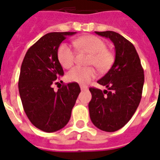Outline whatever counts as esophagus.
Segmentation results:
<instances>
[{
  "label": "esophagus",
  "instance_id": "1",
  "mask_svg": "<svg viewBox=\"0 0 160 160\" xmlns=\"http://www.w3.org/2000/svg\"><path fill=\"white\" fill-rule=\"evenodd\" d=\"M80 88H81V90H85V89H87V86H85V85H83V84H80Z\"/></svg>",
  "mask_w": 160,
  "mask_h": 160
}]
</instances>
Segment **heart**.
Listing matches in <instances>:
<instances>
[{
	"label": "heart",
	"instance_id": "b5f03b06",
	"mask_svg": "<svg viewBox=\"0 0 160 160\" xmlns=\"http://www.w3.org/2000/svg\"><path fill=\"white\" fill-rule=\"evenodd\" d=\"M75 47L78 50L90 54L88 64L94 66L101 72H106L113 66L115 56L113 51L107 49V44L103 39L94 35L80 37L74 41ZM57 57L61 66L69 68L74 64L76 54L72 47L67 43H62L57 50ZM97 76V72L92 67H76L68 73L70 81L80 84H88Z\"/></svg>",
	"mask_w": 160,
	"mask_h": 160
}]
</instances>
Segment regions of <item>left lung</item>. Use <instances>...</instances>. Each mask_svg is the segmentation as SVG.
<instances>
[{"label":"left lung","instance_id":"obj_1","mask_svg":"<svg viewBox=\"0 0 160 160\" xmlns=\"http://www.w3.org/2000/svg\"><path fill=\"white\" fill-rule=\"evenodd\" d=\"M95 33L113 42L116 55L112 68L97 81L108 90L89 88L90 118L100 130L114 132L130 120L139 105L144 72L135 47L130 41L114 31Z\"/></svg>","mask_w":160,"mask_h":160}]
</instances>
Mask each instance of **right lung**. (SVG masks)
<instances>
[{
  "label": "right lung",
  "mask_w": 160,
  "mask_h": 160,
  "mask_svg": "<svg viewBox=\"0 0 160 160\" xmlns=\"http://www.w3.org/2000/svg\"><path fill=\"white\" fill-rule=\"evenodd\" d=\"M76 32H52L42 36L26 52L21 67L18 89L26 116L35 127L51 133L63 128L80 92L77 83L52 84L63 76L57 50L67 36ZM58 83V82H57Z\"/></svg>",
  "instance_id": "add662e5"
}]
</instances>
